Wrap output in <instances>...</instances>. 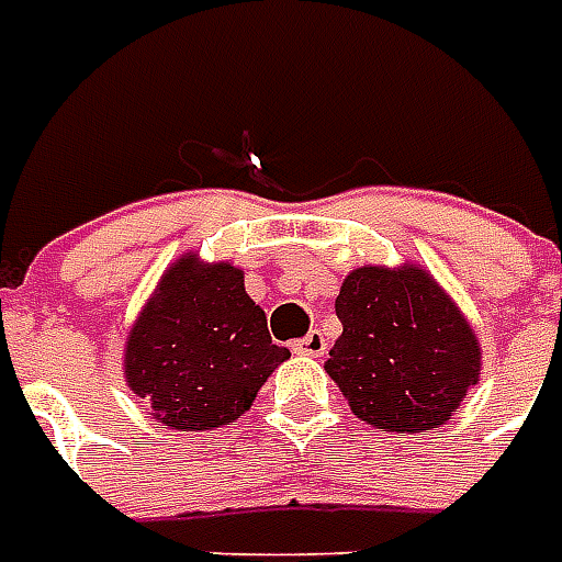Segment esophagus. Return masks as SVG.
I'll list each match as a JSON object with an SVG mask.
<instances>
[{"mask_svg":"<svg viewBox=\"0 0 562 562\" xmlns=\"http://www.w3.org/2000/svg\"><path fill=\"white\" fill-rule=\"evenodd\" d=\"M294 349L301 355H310V358H322V355L328 352V340H325L322 330H310L304 340L294 342Z\"/></svg>","mask_w":562,"mask_h":562,"instance_id":"obj_1","label":"esophagus"}]
</instances>
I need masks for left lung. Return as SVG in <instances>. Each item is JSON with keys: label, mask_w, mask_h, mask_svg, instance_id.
<instances>
[{"label": "left lung", "mask_w": 562, "mask_h": 562, "mask_svg": "<svg viewBox=\"0 0 562 562\" xmlns=\"http://www.w3.org/2000/svg\"><path fill=\"white\" fill-rule=\"evenodd\" d=\"M334 310L342 334L325 370L361 422L422 434L446 424L479 382V340L430 273L358 268Z\"/></svg>", "instance_id": "8db88e82"}]
</instances>
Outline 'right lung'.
Segmentation results:
<instances>
[{"label": "right lung", "mask_w": 562, "mask_h": 562, "mask_svg": "<svg viewBox=\"0 0 562 562\" xmlns=\"http://www.w3.org/2000/svg\"><path fill=\"white\" fill-rule=\"evenodd\" d=\"M270 340L244 270L180 258L149 297L126 342L128 389L177 430H210L244 415L289 358Z\"/></svg>", "instance_id": "add662e5"}]
</instances>
